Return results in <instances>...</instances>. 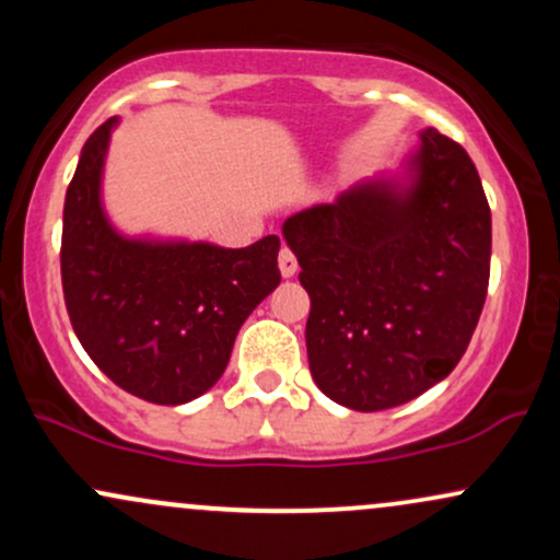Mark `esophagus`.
<instances>
[{
  "mask_svg": "<svg viewBox=\"0 0 560 560\" xmlns=\"http://www.w3.org/2000/svg\"><path fill=\"white\" fill-rule=\"evenodd\" d=\"M279 271H281V276H284V279H292V276L298 273V258H294V253L289 247H281Z\"/></svg>",
  "mask_w": 560,
  "mask_h": 560,
  "instance_id": "obj_1",
  "label": "esophagus"
}]
</instances>
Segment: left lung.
I'll list each match as a JSON object with an SVG mask.
<instances>
[{
	"label": "left lung",
	"instance_id": "obj_1",
	"mask_svg": "<svg viewBox=\"0 0 560 560\" xmlns=\"http://www.w3.org/2000/svg\"><path fill=\"white\" fill-rule=\"evenodd\" d=\"M281 234L311 294L307 363L326 397L387 410L458 365L492 249L490 205L464 147L423 128L400 168L289 215Z\"/></svg>",
	"mask_w": 560,
	"mask_h": 560
}]
</instances>
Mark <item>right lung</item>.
<instances>
[{"label": "right lung", "instance_id": "1", "mask_svg": "<svg viewBox=\"0 0 560 560\" xmlns=\"http://www.w3.org/2000/svg\"><path fill=\"white\" fill-rule=\"evenodd\" d=\"M118 118L83 144L62 210V292L75 337L107 378L155 405L205 395L249 313L279 287V236L242 249L126 234L102 197Z\"/></svg>", "mask_w": 560, "mask_h": 560}]
</instances>
